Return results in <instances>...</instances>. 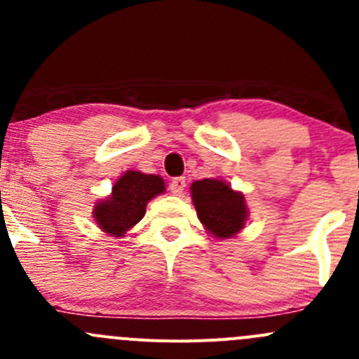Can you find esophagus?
Listing matches in <instances>:
<instances>
[{
  "label": "esophagus",
  "mask_w": 359,
  "mask_h": 359,
  "mask_svg": "<svg viewBox=\"0 0 359 359\" xmlns=\"http://www.w3.org/2000/svg\"><path fill=\"white\" fill-rule=\"evenodd\" d=\"M184 187H186V179L184 177H175V179L170 182V191H172L175 196H180L184 193Z\"/></svg>",
  "instance_id": "obj_1"
}]
</instances>
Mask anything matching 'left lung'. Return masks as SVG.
Masks as SVG:
<instances>
[{
  "label": "left lung",
  "mask_w": 359,
  "mask_h": 359,
  "mask_svg": "<svg viewBox=\"0 0 359 359\" xmlns=\"http://www.w3.org/2000/svg\"><path fill=\"white\" fill-rule=\"evenodd\" d=\"M191 198L205 231L217 240L240 233L250 217L245 194L234 191L224 179L194 180Z\"/></svg>",
  "instance_id": "left-lung-1"
}]
</instances>
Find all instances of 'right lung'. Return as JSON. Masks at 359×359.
I'll return each mask as SVG.
<instances>
[{
	"label": "right lung",
	"mask_w": 359,
	"mask_h": 359,
	"mask_svg": "<svg viewBox=\"0 0 359 359\" xmlns=\"http://www.w3.org/2000/svg\"><path fill=\"white\" fill-rule=\"evenodd\" d=\"M165 189L161 175L128 170L116 180L111 194L95 203L93 220L107 236L123 238L146 215L147 203L165 193Z\"/></svg>",
	"instance_id": "obj_1"
}]
</instances>
